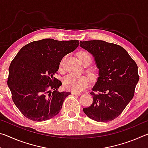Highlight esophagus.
I'll return each instance as SVG.
<instances>
[{
    "mask_svg": "<svg viewBox=\"0 0 148 148\" xmlns=\"http://www.w3.org/2000/svg\"><path fill=\"white\" fill-rule=\"evenodd\" d=\"M72 94L74 95H82L81 92H72Z\"/></svg>",
    "mask_w": 148,
    "mask_h": 148,
    "instance_id": "esophagus-1",
    "label": "esophagus"
}]
</instances>
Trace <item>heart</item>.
Segmentation results:
<instances>
[{"instance_id":"obj_1","label":"heart","mask_w":148,"mask_h":148,"mask_svg":"<svg viewBox=\"0 0 148 148\" xmlns=\"http://www.w3.org/2000/svg\"><path fill=\"white\" fill-rule=\"evenodd\" d=\"M77 57H78L80 62L82 64L86 62H89L90 64L91 61V57L90 54L86 51H81L77 53ZM62 61L61 62L62 64ZM89 74L91 77H94L95 72L92 70H89ZM89 79L88 77L84 75L79 76V75L75 74H69L64 77L63 80L64 86L67 89L71 90V91L80 92L84 89V87L88 84Z\"/></svg>"}]
</instances>
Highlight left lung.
Returning <instances> with one entry per match:
<instances>
[{
	"instance_id": "left-lung-1",
	"label": "left lung",
	"mask_w": 148,
	"mask_h": 148,
	"mask_svg": "<svg viewBox=\"0 0 148 148\" xmlns=\"http://www.w3.org/2000/svg\"><path fill=\"white\" fill-rule=\"evenodd\" d=\"M94 57L99 77L90 92L91 106L83 108L90 119L108 122L116 118L133 98L139 80L138 66L123 47L103 40L80 42Z\"/></svg>"
}]
</instances>
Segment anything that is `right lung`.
<instances>
[{"label":"right lung","instance_id":"add662e5","mask_svg":"<svg viewBox=\"0 0 148 148\" xmlns=\"http://www.w3.org/2000/svg\"><path fill=\"white\" fill-rule=\"evenodd\" d=\"M78 46L77 40L43 39L25 45L14 57L7 84L14 104L27 118L46 121L60 112L71 92L57 91L62 83L53 76L63 57Z\"/></svg>","mask_w":148,"mask_h":148}]
</instances>
